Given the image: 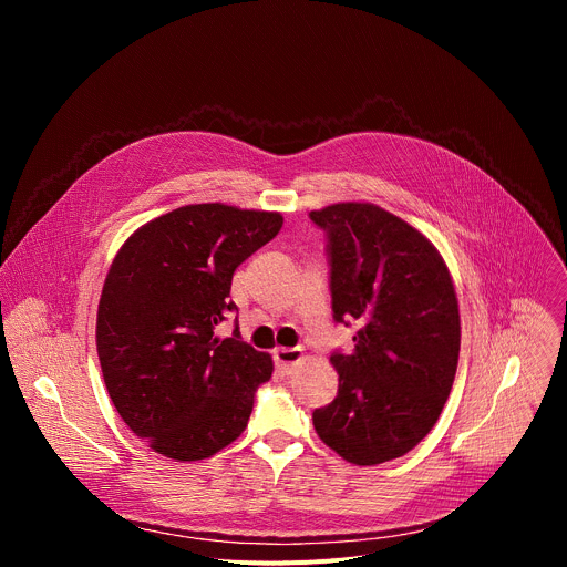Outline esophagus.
Segmentation results:
<instances>
[{
	"label": "esophagus",
	"mask_w": 567,
	"mask_h": 567,
	"mask_svg": "<svg viewBox=\"0 0 567 567\" xmlns=\"http://www.w3.org/2000/svg\"><path fill=\"white\" fill-rule=\"evenodd\" d=\"M300 361V352L298 350H276L274 352V363L282 374H291L293 365Z\"/></svg>",
	"instance_id": "34e87169"
}]
</instances>
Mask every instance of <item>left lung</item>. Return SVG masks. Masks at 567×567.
Instances as JSON below:
<instances>
[{"label":"left lung","instance_id":"obj_1","mask_svg":"<svg viewBox=\"0 0 567 567\" xmlns=\"http://www.w3.org/2000/svg\"><path fill=\"white\" fill-rule=\"evenodd\" d=\"M309 219L326 230L332 316L357 328L352 352L330 357L339 392L313 411V429L359 466L401 457L435 426L455 379L453 280L420 230L374 204H334Z\"/></svg>","mask_w":567,"mask_h":567}]
</instances>
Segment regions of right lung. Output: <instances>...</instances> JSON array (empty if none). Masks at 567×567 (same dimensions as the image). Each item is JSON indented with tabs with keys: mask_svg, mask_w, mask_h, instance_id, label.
I'll return each mask as SVG.
<instances>
[{
	"mask_svg": "<svg viewBox=\"0 0 567 567\" xmlns=\"http://www.w3.org/2000/svg\"><path fill=\"white\" fill-rule=\"evenodd\" d=\"M282 228V215L193 204L141 226L116 254L99 305L96 348L114 406L156 453L193 462L247 429L274 363L215 328L237 311L235 269Z\"/></svg>",
	"mask_w": 567,
	"mask_h": 567,
	"instance_id": "obj_1",
	"label": "right lung"
}]
</instances>
